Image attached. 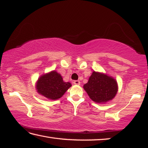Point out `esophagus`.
Listing matches in <instances>:
<instances>
[{
    "label": "esophagus",
    "mask_w": 148,
    "mask_h": 148,
    "mask_svg": "<svg viewBox=\"0 0 148 148\" xmlns=\"http://www.w3.org/2000/svg\"><path fill=\"white\" fill-rule=\"evenodd\" d=\"M73 83L75 84V85H79L81 84L80 81H78V80H76V81H73Z\"/></svg>",
    "instance_id": "obj_1"
}]
</instances>
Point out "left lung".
<instances>
[{"mask_svg":"<svg viewBox=\"0 0 148 148\" xmlns=\"http://www.w3.org/2000/svg\"><path fill=\"white\" fill-rule=\"evenodd\" d=\"M83 88L92 101L103 104L112 101L118 92L117 81L103 73L93 71Z\"/></svg>","mask_w":148,"mask_h":148,"instance_id":"8db88e82","label":"left lung"}]
</instances>
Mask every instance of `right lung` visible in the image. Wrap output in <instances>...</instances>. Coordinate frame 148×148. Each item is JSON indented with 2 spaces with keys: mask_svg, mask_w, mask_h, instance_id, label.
<instances>
[{
  "mask_svg": "<svg viewBox=\"0 0 148 148\" xmlns=\"http://www.w3.org/2000/svg\"><path fill=\"white\" fill-rule=\"evenodd\" d=\"M71 87L69 82H65L56 71H51L41 75L36 84L37 92L49 100H58Z\"/></svg>",
  "mask_w": 148,
  "mask_h": 148,
  "instance_id": "1",
  "label": "right lung"
}]
</instances>
